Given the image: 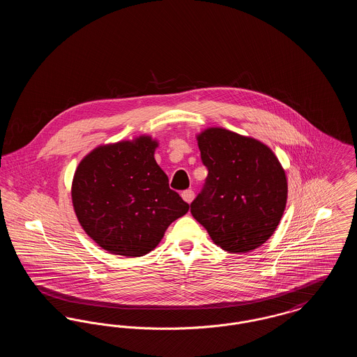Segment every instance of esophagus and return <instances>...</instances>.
Wrapping results in <instances>:
<instances>
[{
    "mask_svg": "<svg viewBox=\"0 0 357 357\" xmlns=\"http://www.w3.org/2000/svg\"><path fill=\"white\" fill-rule=\"evenodd\" d=\"M194 197H195V194H194L192 190H185V191L182 192V198L186 201L187 204H191L192 199H194Z\"/></svg>",
    "mask_w": 357,
    "mask_h": 357,
    "instance_id": "34e87169",
    "label": "esophagus"
}]
</instances>
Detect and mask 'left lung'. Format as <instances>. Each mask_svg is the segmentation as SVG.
<instances>
[{
  "instance_id": "8db88e82",
  "label": "left lung",
  "mask_w": 357,
  "mask_h": 357,
  "mask_svg": "<svg viewBox=\"0 0 357 357\" xmlns=\"http://www.w3.org/2000/svg\"><path fill=\"white\" fill-rule=\"evenodd\" d=\"M208 174L190 204L192 217L229 253H248L272 237L288 198L287 175L272 150L225 128L198 135Z\"/></svg>"
}]
</instances>
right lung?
<instances>
[{
  "label": "right lung",
  "instance_id": "obj_1",
  "mask_svg": "<svg viewBox=\"0 0 357 357\" xmlns=\"http://www.w3.org/2000/svg\"><path fill=\"white\" fill-rule=\"evenodd\" d=\"M158 142L139 136L99 146L77 166L72 204L85 233L104 250L142 257L188 211L155 158Z\"/></svg>",
  "mask_w": 357,
  "mask_h": 357
}]
</instances>
